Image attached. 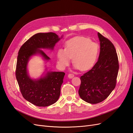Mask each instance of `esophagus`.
<instances>
[{"label":"esophagus","instance_id":"esophagus-1","mask_svg":"<svg viewBox=\"0 0 133 133\" xmlns=\"http://www.w3.org/2000/svg\"><path fill=\"white\" fill-rule=\"evenodd\" d=\"M68 78H70H70H73L74 76V75L73 74H68Z\"/></svg>","mask_w":133,"mask_h":133}]
</instances>
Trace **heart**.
<instances>
[{"label":"heart","mask_w":133,"mask_h":133,"mask_svg":"<svg viewBox=\"0 0 133 133\" xmlns=\"http://www.w3.org/2000/svg\"><path fill=\"white\" fill-rule=\"evenodd\" d=\"M99 54V46L84 37H76L66 42L65 49L60 48L57 53L59 66L64 69L72 58L75 69L87 71L93 67Z\"/></svg>","instance_id":"heart-1"}]
</instances>
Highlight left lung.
Masks as SVG:
<instances>
[{
    "instance_id": "1",
    "label": "left lung",
    "mask_w": 133,
    "mask_h": 133,
    "mask_svg": "<svg viewBox=\"0 0 133 133\" xmlns=\"http://www.w3.org/2000/svg\"><path fill=\"white\" fill-rule=\"evenodd\" d=\"M100 50L98 62L80 77L79 95L84 101L97 104L107 99L114 89L119 70L117 53L112 43L99 33Z\"/></svg>"
}]
</instances>
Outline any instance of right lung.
Wrapping results in <instances>:
<instances>
[{
    "instance_id": "right-lung-1",
    "label": "right lung",
    "mask_w": 133,
    "mask_h": 133,
    "mask_svg": "<svg viewBox=\"0 0 133 133\" xmlns=\"http://www.w3.org/2000/svg\"><path fill=\"white\" fill-rule=\"evenodd\" d=\"M54 33H37L28 40L20 48L17 58L15 75L21 93L25 99L38 107H48L58 100L60 88L63 83L65 73L61 71H47L41 78H30L28 71L30 59L35 55H40L48 62L50 58L41 49L53 50L60 39Z\"/></svg>"
}]
</instances>
